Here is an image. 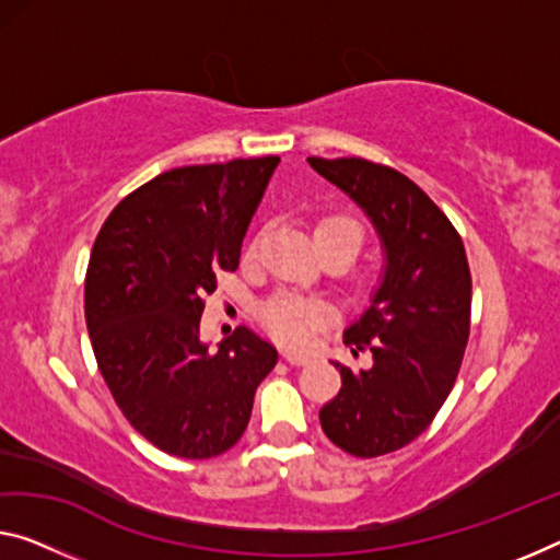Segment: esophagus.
Listing matches in <instances>:
<instances>
[{
  "instance_id": "esophagus-1",
  "label": "esophagus",
  "mask_w": 560,
  "mask_h": 560,
  "mask_svg": "<svg viewBox=\"0 0 560 560\" xmlns=\"http://www.w3.org/2000/svg\"><path fill=\"white\" fill-rule=\"evenodd\" d=\"M282 358H285L290 365H307L310 363V355H303V352L285 350V352H282Z\"/></svg>"
}]
</instances>
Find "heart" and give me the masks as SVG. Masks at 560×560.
Instances as JSON below:
<instances>
[{
  "label": "heart",
  "instance_id": "heart-1",
  "mask_svg": "<svg viewBox=\"0 0 560 560\" xmlns=\"http://www.w3.org/2000/svg\"><path fill=\"white\" fill-rule=\"evenodd\" d=\"M313 240L320 253L342 250L350 257L363 245V225L348 212H325L313 222ZM260 247V235L247 243V257H253ZM332 307L317 298L295 295V292H278L265 300L260 307V320L275 340L290 348H303L313 340V335L330 323Z\"/></svg>",
  "mask_w": 560,
  "mask_h": 560
}]
</instances>
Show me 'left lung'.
<instances>
[{"instance_id": "1", "label": "left lung", "mask_w": 560, "mask_h": 560, "mask_svg": "<svg viewBox=\"0 0 560 560\" xmlns=\"http://www.w3.org/2000/svg\"><path fill=\"white\" fill-rule=\"evenodd\" d=\"M373 220L385 278L346 330L352 355L373 365L340 370L342 388L320 410L325 435L355 458L400 451L433 423L448 398L470 335V268L458 230L402 172L360 158H307Z\"/></svg>"}]
</instances>
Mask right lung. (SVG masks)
Here are the masks:
<instances>
[{
    "label": "right lung",
    "mask_w": 560,
    "mask_h": 560,
    "mask_svg": "<svg viewBox=\"0 0 560 560\" xmlns=\"http://www.w3.org/2000/svg\"><path fill=\"white\" fill-rule=\"evenodd\" d=\"M280 158L175 167L125 197L94 240L84 317L117 408L162 453L205 460L243 438L278 350L237 328L200 342L205 298L240 245Z\"/></svg>",
    "instance_id": "1"
}]
</instances>
